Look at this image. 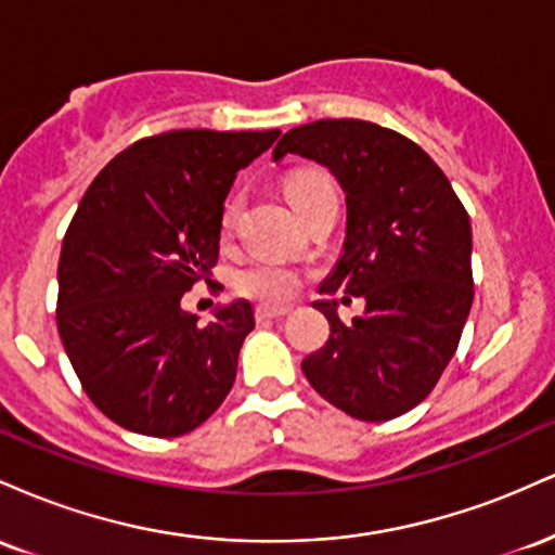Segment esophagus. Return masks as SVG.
<instances>
[{"label": "esophagus", "mask_w": 555, "mask_h": 555, "mask_svg": "<svg viewBox=\"0 0 555 555\" xmlns=\"http://www.w3.org/2000/svg\"><path fill=\"white\" fill-rule=\"evenodd\" d=\"M289 313V308H276V305H260V308L256 310V315L260 318V321H269V318H282Z\"/></svg>", "instance_id": "34e87169"}]
</instances>
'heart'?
Segmentation results:
<instances>
[{
	"label": "heart",
	"instance_id": "1",
	"mask_svg": "<svg viewBox=\"0 0 555 555\" xmlns=\"http://www.w3.org/2000/svg\"><path fill=\"white\" fill-rule=\"evenodd\" d=\"M284 190L299 216L308 214L310 208H313V203L321 201L323 195L336 193L334 182H331L326 175H321V171H297V175L286 177ZM240 211L242 197L232 195L227 201L224 211H221V232H232L240 219ZM234 284H237L242 295L260 299V302H284V299H289L299 289L302 273H299L295 266L284 263V260H256V263L237 271Z\"/></svg>",
	"mask_w": 555,
	"mask_h": 555
}]
</instances>
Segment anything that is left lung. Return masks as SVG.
Returning a JSON list of instances; mask_svg holds the SVG:
<instances>
[{
    "label": "left lung",
    "mask_w": 555,
    "mask_h": 555,
    "mask_svg": "<svg viewBox=\"0 0 555 555\" xmlns=\"http://www.w3.org/2000/svg\"><path fill=\"white\" fill-rule=\"evenodd\" d=\"M297 154L328 167L347 193V237L321 295L365 299L344 323L318 299L331 336L302 360L323 399L365 423L417 406L460 347L473 308V227L438 164L388 127L318 119L295 127L273 162Z\"/></svg>",
    "instance_id": "obj_1"
}]
</instances>
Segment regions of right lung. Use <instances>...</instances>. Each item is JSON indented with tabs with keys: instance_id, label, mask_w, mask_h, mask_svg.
<instances>
[{
	"instance_id": "1",
	"label": "right lung",
	"mask_w": 555,
	"mask_h": 555,
	"mask_svg": "<svg viewBox=\"0 0 555 555\" xmlns=\"http://www.w3.org/2000/svg\"><path fill=\"white\" fill-rule=\"evenodd\" d=\"M279 130H171L99 171L69 221L56 279V328L91 401L154 438L195 430L237 375L253 305L234 299L197 326L182 295L219 260L224 197Z\"/></svg>"
}]
</instances>
